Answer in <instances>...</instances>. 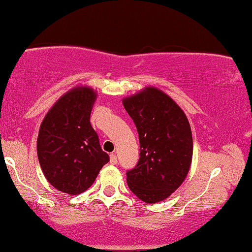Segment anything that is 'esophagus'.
Listing matches in <instances>:
<instances>
[{
	"mask_svg": "<svg viewBox=\"0 0 252 252\" xmlns=\"http://www.w3.org/2000/svg\"><path fill=\"white\" fill-rule=\"evenodd\" d=\"M118 160H117V157H116V155H114V153H111L110 155V163L111 165H117Z\"/></svg>",
	"mask_w": 252,
	"mask_h": 252,
	"instance_id": "esophagus-1",
	"label": "esophagus"
}]
</instances>
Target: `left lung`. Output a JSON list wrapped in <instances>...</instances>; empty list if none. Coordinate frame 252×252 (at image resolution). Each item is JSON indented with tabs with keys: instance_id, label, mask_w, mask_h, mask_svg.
Returning a JSON list of instances; mask_svg holds the SVG:
<instances>
[{
	"instance_id": "8db88e82",
	"label": "left lung",
	"mask_w": 252,
	"mask_h": 252,
	"mask_svg": "<svg viewBox=\"0 0 252 252\" xmlns=\"http://www.w3.org/2000/svg\"><path fill=\"white\" fill-rule=\"evenodd\" d=\"M136 126L140 159L127 170V184L147 203L162 201L181 187L191 167L193 141L184 111L156 87L123 100Z\"/></svg>"
}]
</instances>
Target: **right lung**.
<instances>
[{
	"instance_id": "obj_1",
	"label": "right lung",
	"mask_w": 252,
	"mask_h": 252,
	"mask_svg": "<svg viewBox=\"0 0 252 252\" xmlns=\"http://www.w3.org/2000/svg\"><path fill=\"white\" fill-rule=\"evenodd\" d=\"M95 99L91 87H75L54 103L39 127L37 156L44 176L71 195L86 191L109 161L90 123Z\"/></svg>"
}]
</instances>
